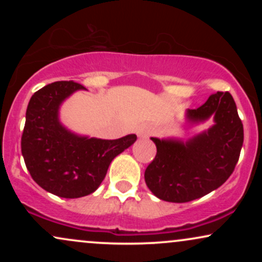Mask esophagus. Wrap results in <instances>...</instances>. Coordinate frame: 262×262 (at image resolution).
<instances>
[{
    "label": "esophagus",
    "instance_id": "34e87169",
    "mask_svg": "<svg viewBox=\"0 0 262 262\" xmlns=\"http://www.w3.org/2000/svg\"><path fill=\"white\" fill-rule=\"evenodd\" d=\"M137 133H138V137H140V138H146L149 135V129L146 128V127H139L138 128V130H137Z\"/></svg>",
    "mask_w": 262,
    "mask_h": 262
}]
</instances>
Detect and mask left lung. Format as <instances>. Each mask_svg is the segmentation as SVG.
Here are the masks:
<instances>
[{"label":"left lung","mask_w":262,"mask_h":262,"mask_svg":"<svg viewBox=\"0 0 262 262\" xmlns=\"http://www.w3.org/2000/svg\"><path fill=\"white\" fill-rule=\"evenodd\" d=\"M210 117L214 124L187 141L151 138L156 155L144 177L158 198L189 202L221 187L233 173L244 141V128L229 92L210 95L202 106L186 112L191 124Z\"/></svg>","instance_id":"8db88e82"}]
</instances>
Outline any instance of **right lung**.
<instances>
[{
    "label": "right lung",
    "instance_id": "obj_1",
    "mask_svg": "<svg viewBox=\"0 0 262 262\" xmlns=\"http://www.w3.org/2000/svg\"><path fill=\"white\" fill-rule=\"evenodd\" d=\"M77 90L86 89L74 81H56L35 92L27 107L20 140L32 179L45 191L64 198L95 192L113 159L137 140L135 134L106 140L66 129L59 121V110Z\"/></svg>",
    "mask_w": 262,
    "mask_h": 262
}]
</instances>
